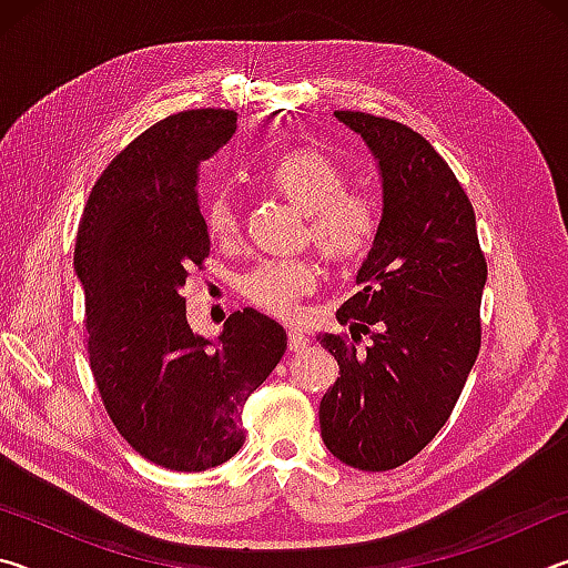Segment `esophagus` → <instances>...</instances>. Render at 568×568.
I'll list each match as a JSON object with an SVG mask.
<instances>
[{
    "label": "esophagus",
    "mask_w": 568,
    "mask_h": 568,
    "mask_svg": "<svg viewBox=\"0 0 568 568\" xmlns=\"http://www.w3.org/2000/svg\"><path fill=\"white\" fill-rule=\"evenodd\" d=\"M305 345H307V335H303L301 331H287V348L303 351Z\"/></svg>",
    "instance_id": "esophagus-1"
}]
</instances>
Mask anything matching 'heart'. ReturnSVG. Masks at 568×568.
Masks as SVG:
<instances>
[{"label":"heart","mask_w":568,"mask_h":568,"mask_svg":"<svg viewBox=\"0 0 568 568\" xmlns=\"http://www.w3.org/2000/svg\"><path fill=\"white\" fill-rule=\"evenodd\" d=\"M271 185L277 195L307 215L313 245L331 263H353L373 245L381 223L378 203L368 192H345L343 168L318 150H293L275 162ZM240 213L233 192L220 190L205 203L210 237L230 240L237 233ZM315 267L307 261H271L250 271L240 287L257 307L291 315L295 301L311 293Z\"/></svg>","instance_id":"heart-1"}]
</instances>
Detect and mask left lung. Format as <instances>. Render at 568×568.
Segmentation results:
<instances>
[{
    "mask_svg": "<svg viewBox=\"0 0 568 568\" xmlns=\"http://www.w3.org/2000/svg\"><path fill=\"white\" fill-rule=\"evenodd\" d=\"M361 134L381 175V223L335 318L318 333L338 361L321 400V436L358 470L406 464L444 428L480 348L486 261L476 215L446 160L418 132L365 112H333ZM361 334L372 343L358 349Z\"/></svg>",
    "mask_w": 568,
    "mask_h": 568,
    "instance_id": "obj_1",
    "label": "left lung"
}]
</instances>
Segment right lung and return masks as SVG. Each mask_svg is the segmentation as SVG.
<instances>
[{
  "label": "right lung",
  "instance_id": "right-lung-1",
  "mask_svg": "<svg viewBox=\"0 0 568 568\" xmlns=\"http://www.w3.org/2000/svg\"><path fill=\"white\" fill-rule=\"evenodd\" d=\"M235 128L233 110L152 124L94 182L74 245L104 408L140 456L187 474L225 464L245 444L240 413L287 345L283 325L253 307L205 338L180 295L210 255L200 165Z\"/></svg>",
  "mask_w": 568,
  "mask_h": 568
}]
</instances>
